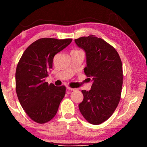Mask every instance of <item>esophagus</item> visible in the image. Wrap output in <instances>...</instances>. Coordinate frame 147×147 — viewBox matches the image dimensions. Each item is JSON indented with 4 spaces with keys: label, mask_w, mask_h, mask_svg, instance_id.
<instances>
[{
    "label": "esophagus",
    "mask_w": 147,
    "mask_h": 147,
    "mask_svg": "<svg viewBox=\"0 0 147 147\" xmlns=\"http://www.w3.org/2000/svg\"><path fill=\"white\" fill-rule=\"evenodd\" d=\"M67 89L68 91H74V90H76V89H75V88H70V87H67Z\"/></svg>",
    "instance_id": "esophagus-1"
}]
</instances>
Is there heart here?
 Segmentation results:
<instances>
[{
	"instance_id": "1",
	"label": "heart",
	"mask_w": 147,
	"mask_h": 147,
	"mask_svg": "<svg viewBox=\"0 0 147 147\" xmlns=\"http://www.w3.org/2000/svg\"><path fill=\"white\" fill-rule=\"evenodd\" d=\"M74 52H76V53H77V52H82V51H80V50H78V49H74L71 51V53H74Z\"/></svg>"
}]
</instances>
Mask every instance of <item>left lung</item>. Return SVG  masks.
Returning <instances> with one entry per match:
<instances>
[{
	"label": "left lung",
	"instance_id": "left-lung-1",
	"mask_svg": "<svg viewBox=\"0 0 147 147\" xmlns=\"http://www.w3.org/2000/svg\"><path fill=\"white\" fill-rule=\"evenodd\" d=\"M86 54L84 73L93 82L91 90H82L84 100L78 107L92 124H100L110 117L121 99L123 82L121 59L113 46L94 35L76 39Z\"/></svg>",
	"mask_w": 147,
	"mask_h": 147
}]
</instances>
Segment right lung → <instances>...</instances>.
<instances>
[{"instance_id":"right-lung-1","label":"right lung","mask_w":147,"mask_h":147,"mask_svg":"<svg viewBox=\"0 0 147 147\" xmlns=\"http://www.w3.org/2000/svg\"><path fill=\"white\" fill-rule=\"evenodd\" d=\"M72 40L49 38L38 39L25 50L17 64V97L26 113L36 123L44 124L51 121L65 94V87L49 84L45 78L53 68L54 56Z\"/></svg>"}]
</instances>
